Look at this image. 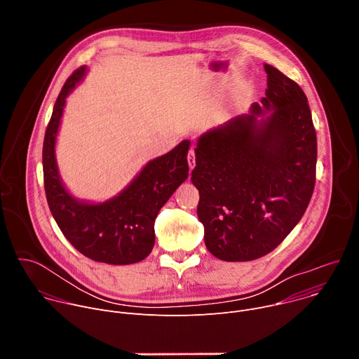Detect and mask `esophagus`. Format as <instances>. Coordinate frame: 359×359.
<instances>
[{
  "label": "esophagus",
  "mask_w": 359,
  "mask_h": 359,
  "mask_svg": "<svg viewBox=\"0 0 359 359\" xmlns=\"http://www.w3.org/2000/svg\"><path fill=\"white\" fill-rule=\"evenodd\" d=\"M187 162H189V166L190 169H193L196 166V151H194V147H191L189 150V155H187Z\"/></svg>",
  "instance_id": "obj_1"
}]
</instances>
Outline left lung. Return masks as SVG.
Listing matches in <instances>:
<instances>
[{"instance_id":"1","label":"left lung","mask_w":359,"mask_h":359,"mask_svg":"<svg viewBox=\"0 0 359 359\" xmlns=\"http://www.w3.org/2000/svg\"><path fill=\"white\" fill-rule=\"evenodd\" d=\"M262 105L198 139L191 182L204 243L224 262L273 251L305 213L316 186L317 133L297 82L266 64ZM272 114L259 124L257 116Z\"/></svg>"}]
</instances>
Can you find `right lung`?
Returning a JSON list of instances; mask_svg holds the SVG:
<instances>
[{"instance_id": "obj_1", "label": "right lung", "mask_w": 359, "mask_h": 359, "mask_svg": "<svg viewBox=\"0 0 359 359\" xmlns=\"http://www.w3.org/2000/svg\"><path fill=\"white\" fill-rule=\"evenodd\" d=\"M81 67L64 83L45 130L42 147L46 201L58 227L85 257L107 264H132L146 259L155 245V220L173 191L187 179V151L183 140L166 155L150 161L116 197L88 204L74 198L62 186L55 161V139L65 99L82 79Z\"/></svg>"}]
</instances>
